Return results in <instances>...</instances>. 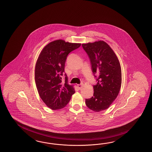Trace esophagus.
<instances>
[{
    "label": "esophagus",
    "instance_id": "esophagus-1",
    "mask_svg": "<svg viewBox=\"0 0 152 152\" xmlns=\"http://www.w3.org/2000/svg\"><path fill=\"white\" fill-rule=\"evenodd\" d=\"M77 87H78L79 90H81V88H82V85L81 84H78L77 85Z\"/></svg>",
    "mask_w": 152,
    "mask_h": 152
}]
</instances>
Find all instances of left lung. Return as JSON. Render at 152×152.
<instances>
[{
	"label": "left lung",
	"mask_w": 152,
	"mask_h": 152,
	"mask_svg": "<svg viewBox=\"0 0 152 152\" xmlns=\"http://www.w3.org/2000/svg\"><path fill=\"white\" fill-rule=\"evenodd\" d=\"M82 47L88 55L97 81L93 86V96L85 99V103L89 109L99 112L109 108L118 95L121 85L120 62L113 50L103 41L83 44Z\"/></svg>",
	"instance_id": "1"
}]
</instances>
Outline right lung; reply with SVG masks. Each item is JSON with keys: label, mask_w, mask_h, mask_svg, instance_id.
<instances>
[{"label": "right lung", "mask_w": 152, "mask_h": 152, "mask_svg": "<svg viewBox=\"0 0 152 152\" xmlns=\"http://www.w3.org/2000/svg\"><path fill=\"white\" fill-rule=\"evenodd\" d=\"M80 45L57 40L45 46L39 55L35 64V84L40 98L50 109L64 108L75 93L73 86L68 84L64 66L68 54Z\"/></svg>", "instance_id": "right-lung-1"}]
</instances>
